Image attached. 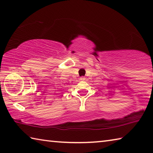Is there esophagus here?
<instances>
[{
  "instance_id": "obj_1",
  "label": "esophagus",
  "mask_w": 153,
  "mask_h": 153,
  "mask_svg": "<svg viewBox=\"0 0 153 153\" xmlns=\"http://www.w3.org/2000/svg\"><path fill=\"white\" fill-rule=\"evenodd\" d=\"M80 79H81V80H85V79H86V78H85V77H80Z\"/></svg>"
}]
</instances>
